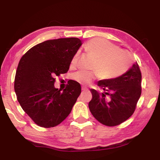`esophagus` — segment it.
Segmentation results:
<instances>
[{
    "mask_svg": "<svg viewBox=\"0 0 160 160\" xmlns=\"http://www.w3.org/2000/svg\"><path fill=\"white\" fill-rule=\"evenodd\" d=\"M87 90H88L87 88H86L85 87H82V91H87Z\"/></svg>",
    "mask_w": 160,
    "mask_h": 160,
    "instance_id": "34e87169",
    "label": "esophagus"
}]
</instances>
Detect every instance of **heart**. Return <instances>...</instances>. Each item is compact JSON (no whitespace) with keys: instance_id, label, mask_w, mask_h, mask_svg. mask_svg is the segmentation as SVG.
Returning a JSON list of instances; mask_svg holds the SVG:
<instances>
[{"instance_id":"obj_1","label":"heart","mask_w":160,"mask_h":160,"mask_svg":"<svg viewBox=\"0 0 160 160\" xmlns=\"http://www.w3.org/2000/svg\"><path fill=\"white\" fill-rule=\"evenodd\" d=\"M85 51L95 58L92 69L96 71H80L75 73L73 78L82 84H89L96 76L101 80H111L124 73L131 64L130 56L124 51L116 49L113 44L107 40L94 38L85 45ZM78 56H74L71 65L74 66Z\"/></svg>"}]
</instances>
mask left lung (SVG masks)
Listing matches in <instances>:
<instances>
[{
    "label": "left lung",
    "mask_w": 160,
    "mask_h": 160,
    "mask_svg": "<svg viewBox=\"0 0 160 160\" xmlns=\"http://www.w3.org/2000/svg\"><path fill=\"white\" fill-rule=\"evenodd\" d=\"M141 82L142 74L137 62L120 76L100 80L98 86L104 92L91 89L93 97L89 103L91 113L104 125L120 124L134 113L141 96Z\"/></svg>",
    "instance_id": "obj_1"
}]
</instances>
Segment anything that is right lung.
<instances>
[{"label":"right lung","mask_w":160,"mask_h":160,"mask_svg":"<svg viewBox=\"0 0 160 160\" xmlns=\"http://www.w3.org/2000/svg\"><path fill=\"white\" fill-rule=\"evenodd\" d=\"M82 41L78 38L49 40L33 47L20 60L14 90L23 111L41 127L60 124L71 113L81 93L80 84L68 81L62 91L54 76L67 73Z\"/></svg>","instance_id":"obj_1"}]
</instances>
